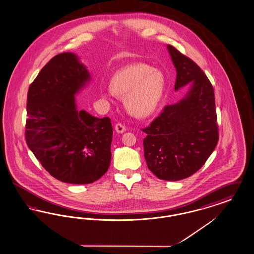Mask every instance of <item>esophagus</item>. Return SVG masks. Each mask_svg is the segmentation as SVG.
<instances>
[{
    "instance_id": "obj_1",
    "label": "esophagus",
    "mask_w": 254,
    "mask_h": 254,
    "mask_svg": "<svg viewBox=\"0 0 254 254\" xmlns=\"http://www.w3.org/2000/svg\"><path fill=\"white\" fill-rule=\"evenodd\" d=\"M115 130L118 133H123L127 130V127L125 125H123L122 123H117L115 125Z\"/></svg>"
}]
</instances>
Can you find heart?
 <instances>
[{"label":"heart","instance_id":"obj_1","mask_svg":"<svg viewBox=\"0 0 254 254\" xmlns=\"http://www.w3.org/2000/svg\"><path fill=\"white\" fill-rule=\"evenodd\" d=\"M112 91L117 96L127 95L126 105L133 115L151 114L163 97V72L143 63H134L117 71L112 77Z\"/></svg>","mask_w":254,"mask_h":254}]
</instances>
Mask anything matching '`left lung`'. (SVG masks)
<instances>
[{"instance_id":"left-lung-1","label":"left lung","mask_w":254,"mask_h":254,"mask_svg":"<svg viewBox=\"0 0 254 254\" xmlns=\"http://www.w3.org/2000/svg\"><path fill=\"white\" fill-rule=\"evenodd\" d=\"M177 70L175 91L191 83L183 100L165 106L142 131L148 169L163 181H180L199 170L218 142L213 88L191 59L167 45Z\"/></svg>"}]
</instances>
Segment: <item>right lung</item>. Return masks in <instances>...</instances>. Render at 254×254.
Returning a JSON list of instances; mask_svg holds the SVG:
<instances>
[{
    "instance_id": "right-lung-1",
    "label": "right lung",
    "mask_w": 254,
    "mask_h": 254,
    "mask_svg": "<svg viewBox=\"0 0 254 254\" xmlns=\"http://www.w3.org/2000/svg\"><path fill=\"white\" fill-rule=\"evenodd\" d=\"M90 78L74 54L62 53L41 69L27 93L26 143L43 168L63 183L96 182L111 164V119L78 112L75 105V93Z\"/></svg>"
}]
</instances>
